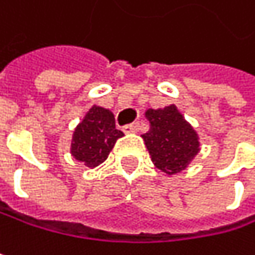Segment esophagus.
Masks as SVG:
<instances>
[{
  "label": "esophagus",
  "mask_w": 255,
  "mask_h": 255,
  "mask_svg": "<svg viewBox=\"0 0 255 255\" xmlns=\"http://www.w3.org/2000/svg\"><path fill=\"white\" fill-rule=\"evenodd\" d=\"M123 129H124V132H127V134H129V132H137V131H138V123L127 124V126L123 127Z\"/></svg>",
  "instance_id": "esophagus-1"
}]
</instances>
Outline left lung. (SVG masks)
<instances>
[{"label":"left lung","mask_w":255,"mask_h":255,"mask_svg":"<svg viewBox=\"0 0 255 255\" xmlns=\"http://www.w3.org/2000/svg\"><path fill=\"white\" fill-rule=\"evenodd\" d=\"M146 117L150 121V129L143 134V138L155 165L167 174H176L186 168L199 150L193 128L173 105L156 111L149 109Z\"/></svg>","instance_id":"left-lung-1"}]
</instances>
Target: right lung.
Returning a JSON list of instances; mask_svg holds the SVG:
<instances>
[{
	"label": "right lung",
	"instance_id": "obj_1",
	"mask_svg": "<svg viewBox=\"0 0 255 255\" xmlns=\"http://www.w3.org/2000/svg\"><path fill=\"white\" fill-rule=\"evenodd\" d=\"M123 135L111 111L93 106L74 132L72 155L87 167H97L106 161L117 138Z\"/></svg>",
	"mask_w": 255,
	"mask_h": 255
}]
</instances>
